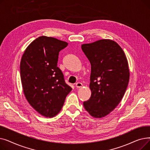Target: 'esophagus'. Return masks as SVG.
Masks as SVG:
<instances>
[{"label": "esophagus", "instance_id": "1", "mask_svg": "<svg viewBox=\"0 0 150 150\" xmlns=\"http://www.w3.org/2000/svg\"><path fill=\"white\" fill-rule=\"evenodd\" d=\"M82 86H83V84L81 83H80V82H78L75 84V87L76 88H80L82 87Z\"/></svg>", "mask_w": 150, "mask_h": 150}]
</instances>
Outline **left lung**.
I'll return each instance as SVG.
<instances>
[{
  "mask_svg": "<svg viewBox=\"0 0 150 150\" xmlns=\"http://www.w3.org/2000/svg\"><path fill=\"white\" fill-rule=\"evenodd\" d=\"M81 49L91 64V96L83 105L93 117H104L119 104L127 90L128 60L120 46L110 39L84 44Z\"/></svg>",
  "mask_w": 150,
  "mask_h": 150,
  "instance_id": "obj_1",
  "label": "left lung"
}]
</instances>
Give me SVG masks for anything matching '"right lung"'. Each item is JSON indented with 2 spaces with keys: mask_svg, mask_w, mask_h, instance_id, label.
Here are the masks:
<instances>
[{
  "mask_svg": "<svg viewBox=\"0 0 150 150\" xmlns=\"http://www.w3.org/2000/svg\"><path fill=\"white\" fill-rule=\"evenodd\" d=\"M68 43L42 36L31 42L20 64L22 89L29 104L46 117L57 115L72 91L57 67L59 52Z\"/></svg>",
  "mask_w": 150,
  "mask_h": 150,
  "instance_id": "right-lung-1",
  "label": "right lung"
}]
</instances>
